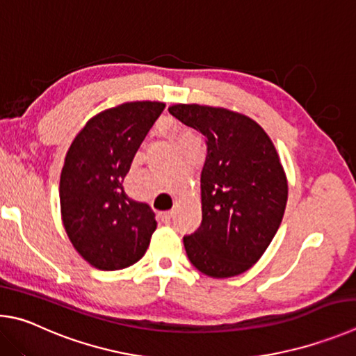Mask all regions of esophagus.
Listing matches in <instances>:
<instances>
[{
	"instance_id": "esophagus-1",
	"label": "esophagus",
	"mask_w": 356,
	"mask_h": 356,
	"mask_svg": "<svg viewBox=\"0 0 356 356\" xmlns=\"http://www.w3.org/2000/svg\"><path fill=\"white\" fill-rule=\"evenodd\" d=\"M173 217V211H164V213L159 214V219L164 222V223H168L170 222V219Z\"/></svg>"
}]
</instances>
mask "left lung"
Masks as SVG:
<instances>
[{"mask_svg":"<svg viewBox=\"0 0 356 356\" xmlns=\"http://www.w3.org/2000/svg\"><path fill=\"white\" fill-rule=\"evenodd\" d=\"M168 112L202 133L208 154L202 170V225L184 236L188 258L213 278L245 272L278 232L288 181L270 137L250 117L200 104Z\"/></svg>","mask_w":356,"mask_h":356,"instance_id":"8db88e82","label":"left lung"}]
</instances>
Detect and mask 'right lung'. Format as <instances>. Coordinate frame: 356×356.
Segmentation results:
<instances>
[{
	"label": "right lung",
	"instance_id": "right-lung-1",
	"mask_svg": "<svg viewBox=\"0 0 356 356\" xmlns=\"http://www.w3.org/2000/svg\"><path fill=\"white\" fill-rule=\"evenodd\" d=\"M165 104L123 103L92 117L68 148L60 213L68 239L90 266L118 270L145 254L154 213L123 191L131 162Z\"/></svg>",
	"mask_w": 356,
	"mask_h": 356
}]
</instances>
